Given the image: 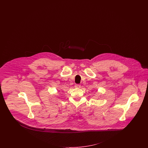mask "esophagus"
Returning <instances> with one entry per match:
<instances>
[{"label":"esophagus","instance_id":"obj_1","mask_svg":"<svg viewBox=\"0 0 148 148\" xmlns=\"http://www.w3.org/2000/svg\"><path fill=\"white\" fill-rule=\"evenodd\" d=\"M75 88H80L81 85H77V84H76L75 85Z\"/></svg>","mask_w":148,"mask_h":148}]
</instances>
